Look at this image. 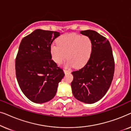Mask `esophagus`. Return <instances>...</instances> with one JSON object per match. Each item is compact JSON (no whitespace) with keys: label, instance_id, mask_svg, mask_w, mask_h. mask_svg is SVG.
<instances>
[{"label":"esophagus","instance_id":"34e87169","mask_svg":"<svg viewBox=\"0 0 131 131\" xmlns=\"http://www.w3.org/2000/svg\"><path fill=\"white\" fill-rule=\"evenodd\" d=\"M64 72L65 73V74H67V73H70V70H67V69H64Z\"/></svg>","mask_w":131,"mask_h":131}]
</instances>
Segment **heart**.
Instances as JSON below:
<instances>
[{"label":"heart","mask_w":131,"mask_h":131,"mask_svg":"<svg viewBox=\"0 0 131 131\" xmlns=\"http://www.w3.org/2000/svg\"><path fill=\"white\" fill-rule=\"evenodd\" d=\"M50 48L52 58L60 64L66 59L67 65L79 68L85 65L90 58L92 45L91 39L86 36L74 34L64 35Z\"/></svg>","instance_id":"1"}]
</instances>
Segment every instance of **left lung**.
Returning a JSON list of instances; mask_svg holds the SVG:
<instances>
[{
    "label": "left lung",
    "instance_id": "8db88e82",
    "mask_svg": "<svg viewBox=\"0 0 131 131\" xmlns=\"http://www.w3.org/2000/svg\"><path fill=\"white\" fill-rule=\"evenodd\" d=\"M80 33L91 39L92 52L83 67L71 73V89L79 101L93 104L101 100L110 86L114 72V57L110 42L105 37L94 30Z\"/></svg>",
    "mask_w": 131,
    "mask_h": 131
}]
</instances>
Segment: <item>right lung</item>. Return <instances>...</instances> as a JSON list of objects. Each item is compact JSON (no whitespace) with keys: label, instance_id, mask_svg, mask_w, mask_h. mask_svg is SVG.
I'll list each match as a JSON object with an SVG mask.
<instances>
[{"label":"right lung","instance_id":"add662e5","mask_svg":"<svg viewBox=\"0 0 131 131\" xmlns=\"http://www.w3.org/2000/svg\"><path fill=\"white\" fill-rule=\"evenodd\" d=\"M60 33L37 29L24 37L15 59L16 77L27 98L41 104L54 97L59 82L64 78L62 70L52 60L50 48Z\"/></svg>","mask_w":131,"mask_h":131}]
</instances>
